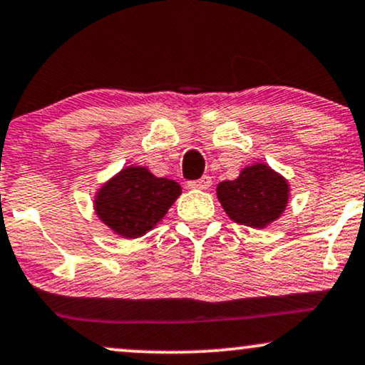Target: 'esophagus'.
<instances>
[{
  "mask_svg": "<svg viewBox=\"0 0 365 365\" xmlns=\"http://www.w3.org/2000/svg\"><path fill=\"white\" fill-rule=\"evenodd\" d=\"M210 183H212V178H210L209 175H204V177L199 178V180H194V182H188V187H190V188H199V190H205V188L210 187Z\"/></svg>",
  "mask_w": 365,
  "mask_h": 365,
  "instance_id": "esophagus-1",
  "label": "esophagus"
}]
</instances>
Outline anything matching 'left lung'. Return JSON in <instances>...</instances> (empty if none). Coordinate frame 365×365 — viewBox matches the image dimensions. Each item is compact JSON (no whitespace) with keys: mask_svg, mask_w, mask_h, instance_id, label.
Returning <instances> with one entry per match:
<instances>
[{"mask_svg":"<svg viewBox=\"0 0 365 365\" xmlns=\"http://www.w3.org/2000/svg\"><path fill=\"white\" fill-rule=\"evenodd\" d=\"M217 199L238 225L265 227L280 217L289 200V183L270 166L257 163L241 170L236 180L217 185Z\"/></svg>","mask_w":365,"mask_h":365,"instance_id":"left-lung-1","label":"left lung"}]
</instances>
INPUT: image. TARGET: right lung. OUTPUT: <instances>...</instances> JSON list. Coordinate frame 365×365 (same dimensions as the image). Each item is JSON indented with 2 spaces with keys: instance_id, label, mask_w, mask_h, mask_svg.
I'll return each mask as SVG.
<instances>
[{
  "instance_id": "add662e5",
  "label": "right lung",
  "mask_w": 365,
  "mask_h": 365,
  "mask_svg": "<svg viewBox=\"0 0 365 365\" xmlns=\"http://www.w3.org/2000/svg\"><path fill=\"white\" fill-rule=\"evenodd\" d=\"M182 194L175 180L158 178L144 166H127L96 192V216L115 235L139 238L163 219Z\"/></svg>"
}]
</instances>
